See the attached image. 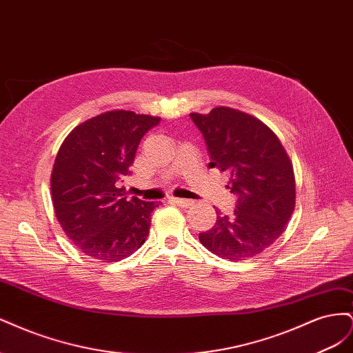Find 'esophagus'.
I'll list each match as a JSON object with an SVG mask.
<instances>
[{
    "label": "esophagus",
    "instance_id": "esophagus-1",
    "mask_svg": "<svg viewBox=\"0 0 353 353\" xmlns=\"http://www.w3.org/2000/svg\"><path fill=\"white\" fill-rule=\"evenodd\" d=\"M172 200L175 205H178V206H183V208H188V206H191L193 205V200H188V199H181V197H172L170 199Z\"/></svg>",
    "mask_w": 353,
    "mask_h": 353
}]
</instances>
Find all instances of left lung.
<instances>
[{
  "mask_svg": "<svg viewBox=\"0 0 353 353\" xmlns=\"http://www.w3.org/2000/svg\"><path fill=\"white\" fill-rule=\"evenodd\" d=\"M190 117L206 141L209 166L227 170V188L237 196L234 215L216 209L215 225L199 240L223 259L253 258L281 236L294 210L290 159L270 128L248 113L215 108Z\"/></svg>",
  "mask_w": 353,
  "mask_h": 353,
  "instance_id": "8db88e82",
  "label": "left lung"
}]
</instances>
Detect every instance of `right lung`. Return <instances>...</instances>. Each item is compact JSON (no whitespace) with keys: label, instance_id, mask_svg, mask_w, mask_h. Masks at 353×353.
I'll return each instance as SVG.
<instances>
[{"label":"right lung","instance_id":"1","mask_svg":"<svg viewBox=\"0 0 353 353\" xmlns=\"http://www.w3.org/2000/svg\"><path fill=\"white\" fill-rule=\"evenodd\" d=\"M160 117L128 110L101 113L63 141L51 174V197L63 231L81 252L103 262L128 258L144 244L154 201L128 199L138 144Z\"/></svg>","mask_w":353,"mask_h":353}]
</instances>
